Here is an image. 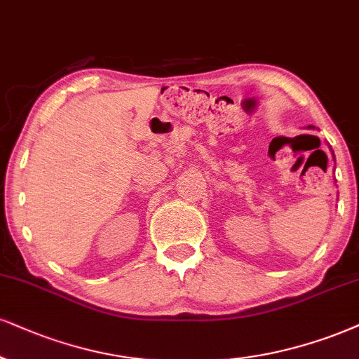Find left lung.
<instances>
[{
    "label": "left lung",
    "instance_id": "left-lung-1",
    "mask_svg": "<svg viewBox=\"0 0 359 359\" xmlns=\"http://www.w3.org/2000/svg\"><path fill=\"white\" fill-rule=\"evenodd\" d=\"M308 130H315V126H308ZM331 149V148H330ZM331 154H333V159H334V153H333V149H331Z\"/></svg>",
    "mask_w": 359,
    "mask_h": 359
}]
</instances>
